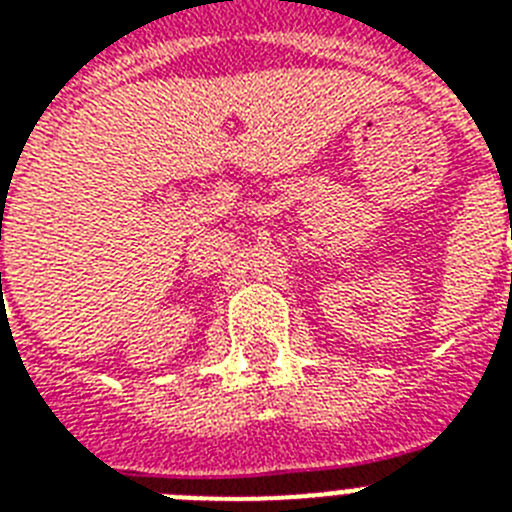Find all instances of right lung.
Here are the masks:
<instances>
[{
    "mask_svg": "<svg viewBox=\"0 0 512 512\" xmlns=\"http://www.w3.org/2000/svg\"><path fill=\"white\" fill-rule=\"evenodd\" d=\"M0 276H2V273H0Z\"/></svg>",
    "mask_w": 512,
    "mask_h": 512,
    "instance_id": "obj_1",
    "label": "right lung"
}]
</instances>
